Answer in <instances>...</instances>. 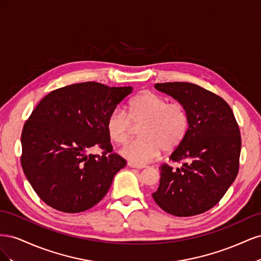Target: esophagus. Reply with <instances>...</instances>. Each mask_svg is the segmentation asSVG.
<instances>
[{
    "label": "esophagus",
    "mask_w": 261,
    "mask_h": 261,
    "mask_svg": "<svg viewBox=\"0 0 261 261\" xmlns=\"http://www.w3.org/2000/svg\"><path fill=\"white\" fill-rule=\"evenodd\" d=\"M128 167L134 168V169H138V170H143V169L146 168L145 165H139V164H135V163H133V162H128Z\"/></svg>",
    "instance_id": "esophagus-1"
}]
</instances>
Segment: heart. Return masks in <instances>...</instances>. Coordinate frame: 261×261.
Returning <instances> with one entry per match:
<instances>
[{
    "label": "heart",
    "instance_id": "1",
    "mask_svg": "<svg viewBox=\"0 0 261 261\" xmlns=\"http://www.w3.org/2000/svg\"><path fill=\"white\" fill-rule=\"evenodd\" d=\"M133 123H143L141 138L125 145L121 154L135 164H146L159 155L161 148L169 152L176 149L187 135L189 116L179 102L168 100L151 91H145L128 102V113L121 107L110 113L107 130L114 143L123 145L128 140Z\"/></svg>",
    "mask_w": 261,
    "mask_h": 261
}]
</instances>
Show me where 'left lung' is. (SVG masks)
Instances as JSON below:
<instances>
[{
    "instance_id": "1",
    "label": "left lung",
    "mask_w": 261,
    "mask_h": 261,
    "mask_svg": "<svg viewBox=\"0 0 261 261\" xmlns=\"http://www.w3.org/2000/svg\"><path fill=\"white\" fill-rule=\"evenodd\" d=\"M187 110L189 127L168 164L160 167V184L152 194L158 206L176 217H192L211 209L238 176L241 133L232 109L217 94L191 83L155 84Z\"/></svg>"
}]
</instances>
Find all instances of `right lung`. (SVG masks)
Wrapping results in <instances>:
<instances>
[{"label":"right lung","mask_w":261,"mask_h":261,"mask_svg":"<svg viewBox=\"0 0 261 261\" xmlns=\"http://www.w3.org/2000/svg\"><path fill=\"white\" fill-rule=\"evenodd\" d=\"M133 91L94 82L69 85L45 96L21 133V167L48 206L66 213L88 210L107 195L126 165L113 153L108 117ZM98 145L102 155H87Z\"/></svg>","instance_id":"right-lung-1"}]
</instances>
